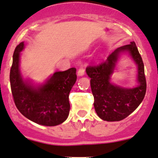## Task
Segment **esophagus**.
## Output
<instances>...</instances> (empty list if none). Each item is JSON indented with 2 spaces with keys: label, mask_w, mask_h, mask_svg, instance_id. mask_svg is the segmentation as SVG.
I'll return each instance as SVG.
<instances>
[{
  "label": "esophagus",
  "mask_w": 158,
  "mask_h": 158,
  "mask_svg": "<svg viewBox=\"0 0 158 158\" xmlns=\"http://www.w3.org/2000/svg\"><path fill=\"white\" fill-rule=\"evenodd\" d=\"M84 74H85V67L82 66V67L79 68V70H78V76H83Z\"/></svg>",
  "instance_id": "1"
}]
</instances>
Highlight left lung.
Wrapping results in <instances>:
<instances>
[{
    "label": "left lung",
    "instance_id": "1",
    "mask_svg": "<svg viewBox=\"0 0 158 158\" xmlns=\"http://www.w3.org/2000/svg\"><path fill=\"white\" fill-rule=\"evenodd\" d=\"M128 51L138 66L139 85L132 89L116 86L110 82L119 53ZM91 78V89L94 96V107L98 116L103 120L113 122L125 119L137 108L145 98L146 79L142 57L134 41L119 47L98 65L86 68Z\"/></svg>",
    "mask_w": 158,
    "mask_h": 158
}]
</instances>
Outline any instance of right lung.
<instances>
[{
    "mask_svg": "<svg viewBox=\"0 0 158 158\" xmlns=\"http://www.w3.org/2000/svg\"><path fill=\"white\" fill-rule=\"evenodd\" d=\"M23 48L24 42L15 48L10 73L16 107L24 117L36 123L47 127L59 125L69 116V94L77 79L76 69L56 72L44 85L33 87L23 80L19 71V55Z\"/></svg>",
    "mask_w": 158,
    "mask_h": 158,
    "instance_id": "add662e5",
    "label": "right lung"
}]
</instances>
